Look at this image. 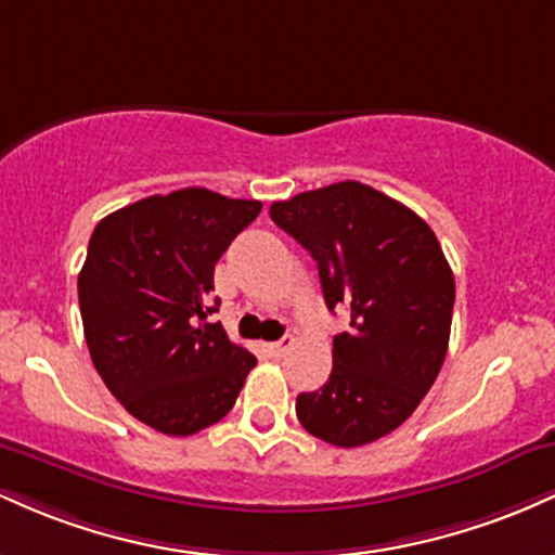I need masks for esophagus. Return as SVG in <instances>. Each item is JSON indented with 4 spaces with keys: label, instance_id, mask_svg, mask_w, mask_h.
<instances>
[{
    "label": "esophagus",
    "instance_id": "obj_1",
    "mask_svg": "<svg viewBox=\"0 0 555 555\" xmlns=\"http://www.w3.org/2000/svg\"><path fill=\"white\" fill-rule=\"evenodd\" d=\"M291 346H294V338L288 335V338L275 340V344H267V351H270V357H285Z\"/></svg>",
    "mask_w": 555,
    "mask_h": 555
}]
</instances>
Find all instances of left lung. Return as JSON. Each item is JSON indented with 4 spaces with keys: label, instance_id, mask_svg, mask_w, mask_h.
Returning <instances> with one entry per match:
<instances>
[{
    "label": "left lung",
    "instance_id": "1",
    "mask_svg": "<svg viewBox=\"0 0 555 555\" xmlns=\"http://www.w3.org/2000/svg\"><path fill=\"white\" fill-rule=\"evenodd\" d=\"M270 217L314 257L327 309L351 317L327 383L296 398L298 422L338 448L393 433L433 388L451 338L456 283L433 228L357 180L275 202Z\"/></svg>",
    "mask_w": 555,
    "mask_h": 555
}]
</instances>
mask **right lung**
Returning <instances> with one entry per match:
<instances>
[{
  "mask_svg": "<svg viewBox=\"0 0 555 555\" xmlns=\"http://www.w3.org/2000/svg\"><path fill=\"white\" fill-rule=\"evenodd\" d=\"M261 202L180 189L93 228L78 301L96 372L143 425L194 435L233 409L257 357L209 322L215 264Z\"/></svg>",
  "mask_w": 555,
  "mask_h": 555,
  "instance_id": "right-lung-1",
  "label": "right lung"
}]
</instances>
